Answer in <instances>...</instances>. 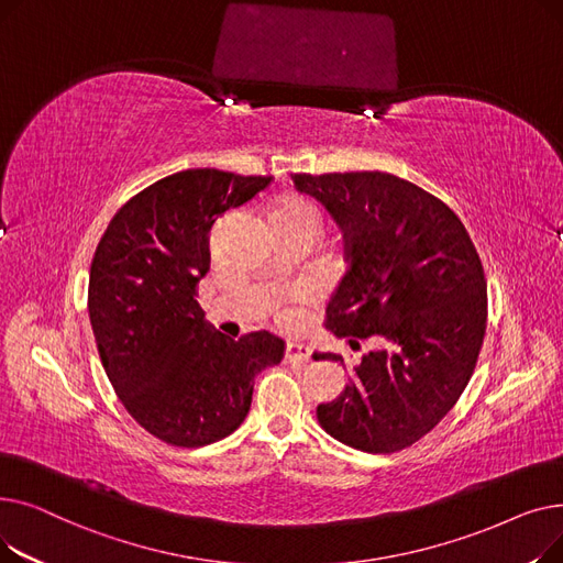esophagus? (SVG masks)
<instances>
[{"label": "esophagus", "instance_id": "34e87169", "mask_svg": "<svg viewBox=\"0 0 563 563\" xmlns=\"http://www.w3.org/2000/svg\"><path fill=\"white\" fill-rule=\"evenodd\" d=\"M308 361H310V346L301 342H287L285 363H308Z\"/></svg>", "mask_w": 563, "mask_h": 563}]
</instances>
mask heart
<instances>
[{"instance_id":"b5f03b06","label":"heart","mask_w":563,"mask_h":563,"mask_svg":"<svg viewBox=\"0 0 563 563\" xmlns=\"http://www.w3.org/2000/svg\"><path fill=\"white\" fill-rule=\"evenodd\" d=\"M272 217H285V219H301V221H308L317 228L319 219H317V210L314 207L303 200V198H285L276 205V210L272 212Z\"/></svg>"}]
</instances>
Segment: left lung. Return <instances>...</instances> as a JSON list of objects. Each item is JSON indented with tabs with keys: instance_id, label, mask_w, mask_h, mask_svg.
Listing matches in <instances>:
<instances>
[{
	"instance_id": "left-lung-1",
	"label": "left lung",
	"mask_w": 563,
	"mask_h": 563,
	"mask_svg": "<svg viewBox=\"0 0 563 563\" xmlns=\"http://www.w3.org/2000/svg\"><path fill=\"white\" fill-rule=\"evenodd\" d=\"M294 187L344 234L346 272L327 329L351 349L378 342L317 420L353 450L410 448L454 408L479 358L486 280L475 244L445 202L390 173H297ZM312 358L342 363L329 351Z\"/></svg>"
}]
</instances>
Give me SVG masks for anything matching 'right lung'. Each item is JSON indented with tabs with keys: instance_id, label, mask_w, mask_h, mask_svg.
Returning <instances> with one entry per match:
<instances>
[{
	"instance_id": "1",
	"label": "right lung",
	"mask_w": 563,
	"mask_h": 563,
	"mask_svg": "<svg viewBox=\"0 0 563 563\" xmlns=\"http://www.w3.org/2000/svg\"><path fill=\"white\" fill-rule=\"evenodd\" d=\"M269 185L217 168L173 173L128 200L96 249L88 314L102 367L130 416L168 445L230 435L249 416L255 376L283 361L280 338L230 340L196 303L214 221Z\"/></svg>"
}]
</instances>
